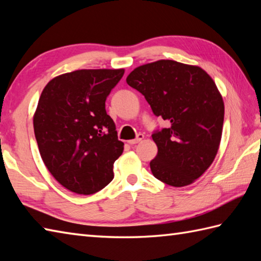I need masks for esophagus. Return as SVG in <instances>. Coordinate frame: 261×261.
Segmentation results:
<instances>
[{"label": "esophagus", "mask_w": 261, "mask_h": 261, "mask_svg": "<svg viewBox=\"0 0 261 261\" xmlns=\"http://www.w3.org/2000/svg\"><path fill=\"white\" fill-rule=\"evenodd\" d=\"M143 138H145V137H143V135L139 134V135L137 136L136 139H134V140H129V141H127V142H129L131 146H134V145H137V143H139V142H140V141L143 139Z\"/></svg>", "instance_id": "obj_1"}]
</instances>
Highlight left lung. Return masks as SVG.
I'll return each mask as SVG.
<instances>
[{"label":"left lung","instance_id":"obj_1","mask_svg":"<svg viewBox=\"0 0 261 261\" xmlns=\"http://www.w3.org/2000/svg\"><path fill=\"white\" fill-rule=\"evenodd\" d=\"M126 83L170 123L151 136L152 175L174 187L192 184L213 163L222 136L224 103L215 83L198 66L165 59L137 67Z\"/></svg>","mask_w":261,"mask_h":261}]
</instances>
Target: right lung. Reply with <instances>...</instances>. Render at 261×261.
I'll use <instances>...</instances> for the list:
<instances>
[{
  "instance_id": "obj_1",
  "label": "right lung",
  "mask_w": 261,
  "mask_h": 261,
  "mask_svg": "<svg viewBox=\"0 0 261 261\" xmlns=\"http://www.w3.org/2000/svg\"><path fill=\"white\" fill-rule=\"evenodd\" d=\"M124 69H81L55 77L39 98L33 129L46 167L59 184L91 195L113 179L123 152L105 101Z\"/></svg>"
}]
</instances>
